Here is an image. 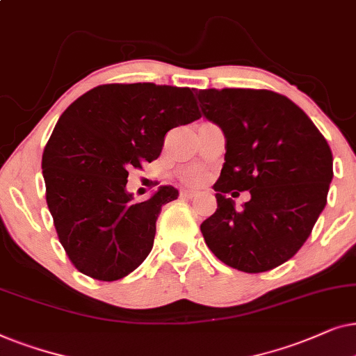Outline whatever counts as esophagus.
<instances>
[{
	"label": "esophagus",
	"instance_id": "esophagus-1",
	"mask_svg": "<svg viewBox=\"0 0 356 356\" xmlns=\"http://www.w3.org/2000/svg\"><path fill=\"white\" fill-rule=\"evenodd\" d=\"M181 195L184 198H193V197L197 195V192L195 191H188V188H184V191L181 192Z\"/></svg>",
	"mask_w": 356,
	"mask_h": 356
}]
</instances>
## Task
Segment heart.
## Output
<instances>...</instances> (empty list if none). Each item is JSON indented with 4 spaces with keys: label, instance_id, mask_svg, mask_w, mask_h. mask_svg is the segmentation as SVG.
<instances>
[{
    "label": "heart",
    "instance_id": "obj_1",
    "mask_svg": "<svg viewBox=\"0 0 356 356\" xmlns=\"http://www.w3.org/2000/svg\"><path fill=\"white\" fill-rule=\"evenodd\" d=\"M186 181L188 182H200L202 181V174L200 172H191L186 175Z\"/></svg>",
    "mask_w": 356,
    "mask_h": 356
}]
</instances>
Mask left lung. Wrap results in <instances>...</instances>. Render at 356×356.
<instances>
[{"label":"left lung","mask_w":356,"mask_h":356,"mask_svg":"<svg viewBox=\"0 0 356 356\" xmlns=\"http://www.w3.org/2000/svg\"><path fill=\"white\" fill-rule=\"evenodd\" d=\"M197 97L226 138L213 186L218 208L200 226L205 243L241 272L278 267L301 249L324 210L332 151L311 118L278 92L202 89ZM244 190L251 200L236 211L230 197Z\"/></svg>","instance_id":"1"}]
</instances>
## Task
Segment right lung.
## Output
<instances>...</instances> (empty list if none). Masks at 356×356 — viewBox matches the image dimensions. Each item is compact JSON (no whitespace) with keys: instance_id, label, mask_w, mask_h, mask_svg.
I'll list each match as a JSON object with an SVG mask.
<instances>
[{"instance_id":"1","label":"right lung","mask_w":356,"mask_h":356,"mask_svg":"<svg viewBox=\"0 0 356 356\" xmlns=\"http://www.w3.org/2000/svg\"><path fill=\"white\" fill-rule=\"evenodd\" d=\"M200 117L191 88L153 83L102 84L61 113L42 172L56 234L79 272L120 280L148 257L161 208L179 192L163 186L134 203L129 169L158 159L165 134Z\"/></svg>"}]
</instances>
